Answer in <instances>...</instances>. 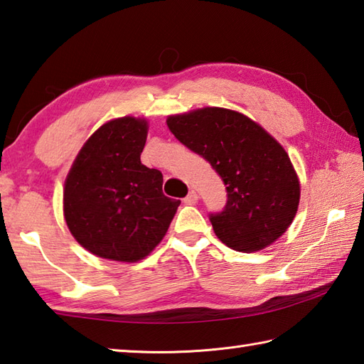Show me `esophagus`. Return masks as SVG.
<instances>
[{
	"mask_svg": "<svg viewBox=\"0 0 364 364\" xmlns=\"http://www.w3.org/2000/svg\"><path fill=\"white\" fill-rule=\"evenodd\" d=\"M183 202L186 205H196L198 202V194L196 191H191L189 194L183 198Z\"/></svg>",
	"mask_w": 364,
	"mask_h": 364,
	"instance_id": "obj_1",
	"label": "esophagus"
}]
</instances>
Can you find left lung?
Wrapping results in <instances>:
<instances>
[{"label": "left lung", "instance_id": "1", "mask_svg": "<svg viewBox=\"0 0 364 364\" xmlns=\"http://www.w3.org/2000/svg\"><path fill=\"white\" fill-rule=\"evenodd\" d=\"M167 127L210 162L227 186L223 211L210 214L223 244L250 253L288 230L299 208V178L288 153L264 128L223 107L170 115Z\"/></svg>", "mask_w": 364, "mask_h": 364}]
</instances>
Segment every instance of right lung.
I'll return each mask as SVG.
<instances>
[{
	"label": "right lung",
	"instance_id": "right-lung-1",
	"mask_svg": "<svg viewBox=\"0 0 364 364\" xmlns=\"http://www.w3.org/2000/svg\"><path fill=\"white\" fill-rule=\"evenodd\" d=\"M146 131L144 119L105 123L87 139L67 175V227L100 258H145L162 241L181 203L162 194L159 170L141 162Z\"/></svg>",
	"mask_w": 364,
	"mask_h": 364
}]
</instances>
